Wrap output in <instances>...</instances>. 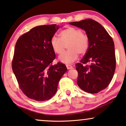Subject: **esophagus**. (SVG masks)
Listing matches in <instances>:
<instances>
[{"instance_id": "obj_1", "label": "esophagus", "mask_w": 126, "mask_h": 126, "mask_svg": "<svg viewBox=\"0 0 126 126\" xmlns=\"http://www.w3.org/2000/svg\"><path fill=\"white\" fill-rule=\"evenodd\" d=\"M66 68H67V69H70L73 68V66H72L71 65H69V64H66Z\"/></svg>"}]
</instances>
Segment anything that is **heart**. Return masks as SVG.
<instances>
[{
	"mask_svg": "<svg viewBox=\"0 0 126 126\" xmlns=\"http://www.w3.org/2000/svg\"><path fill=\"white\" fill-rule=\"evenodd\" d=\"M60 37L54 35L50 39L53 50L58 54H61L65 48L68 50L59 57V60L65 63H71L77 59L79 53L84 54L89 46V38L80 29L69 27L60 32Z\"/></svg>",
	"mask_w": 126,
	"mask_h": 126,
	"instance_id": "1",
	"label": "heart"
}]
</instances>
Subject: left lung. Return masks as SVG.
Instances as JSON below:
<instances>
[{
  "mask_svg": "<svg viewBox=\"0 0 126 126\" xmlns=\"http://www.w3.org/2000/svg\"><path fill=\"white\" fill-rule=\"evenodd\" d=\"M69 24L85 30L89 38L87 52L80 63L76 64L77 85L85 92L97 94L108 87L114 75L116 58L113 39L103 26L91 19ZM88 62L90 65H86Z\"/></svg>",
  "mask_w": 126,
  "mask_h": 126,
  "instance_id": "8db88e82",
  "label": "left lung"
}]
</instances>
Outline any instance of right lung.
<instances>
[{
	"instance_id": "right-lung-1",
	"label": "right lung",
	"mask_w": 126,
	"mask_h": 126,
	"mask_svg": "<svg viewBox=\"0 0 126 126\" xmlns=\"http://www.w3.org/2000/svg\"><path fill=\"white\" fill-rule=\"evenodd\" d=\"M59 27L56 25L35 27L20 36L15 45L13 72L23 94L35 101L51 99L67 70L61 63L52 65L56 54L50 39Z\"/></svg>"
}]
</instances>
